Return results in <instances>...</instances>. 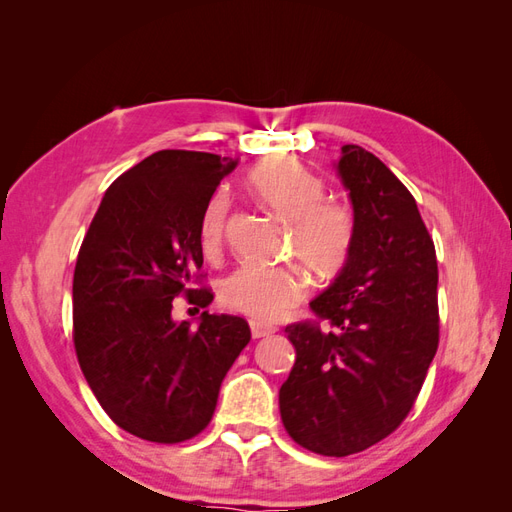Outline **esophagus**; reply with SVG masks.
I'll return each instance as SVG.
<instances>
[{
    "mask_svg": "<svg viewBox=\"0 0 512 512\" xmlns=\"http://www.w3.org/2000/svg\"><path fill=\"white\" fill-rule=\"evenodd\" d=\"M250 329H252V337H254V339H258V337H267V335H271V333H275V331H277L275 327H271V324L262 322V320H256V318H252V320H250Z\"/></svg>",
    "mask_w": 512,
    "mask_h": 512,
    "instance_id": "1",
    "label": "esophagus"
}]
</instances>
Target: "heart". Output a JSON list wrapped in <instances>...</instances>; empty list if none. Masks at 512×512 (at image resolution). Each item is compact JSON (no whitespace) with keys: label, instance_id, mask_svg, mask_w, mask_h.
Listing matches in <instances>:
<instances>
[{"label":"heart","instance_id":"1","mask_svg":"<svg viewBox=\"0 0 512 512\" xmlns=\"http://www.w3.org/2000/svg\"><path fill=\"white\" fill-rule=\"evenodd\" d=\"M258 203L288 224V252L318 277H331L346 265L354 243V215L342 200H329L327 185L299 162L273 158L250 173ZM226 222V203L215 196L200 222L205 256H218ZM305 294L299 267H252L232 271L220 286L224 305L260 320L280 318Z\"/></svg>","mask_w":512,"mask_h":512}]
</instances>
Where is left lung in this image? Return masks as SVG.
<instances>
[{"instance_id": "obj_1", "label": "left lung", "mask_w": 512, "mask_h": 512, "mask_svg": "<svg viewBox=\"0 0 512 512\" xmlns=\"http://www.w3.org/2000/svg\"><path fill=\"white\" fill-rule=\"evenodd\" d=\"M335 170L352 203V252L309 303L331 329L286 327L297 359L280 412L299 446L346 457L384 440L414 406L438 350V260L414 196L389 166L344 145Z\"/></svg>"}]
</instances>
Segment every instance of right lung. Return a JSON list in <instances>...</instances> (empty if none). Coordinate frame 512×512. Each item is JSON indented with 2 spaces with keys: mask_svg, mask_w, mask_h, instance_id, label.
I'll return each mask as SVG.
<instances>
[{
  "mask_svg": "<svg viewBox=\"0 0 512 512\" xmlns=\"http://www.w3.org/2000/svg\"><path fill=\"white\" fill-rule=\"evenodd\" d=\"M237 160L164 149L106 190L76 258L74 348L104 412L136 438L175 444L203 431L228 369L250 342L239 316L173 320V299L207 307L200 222Z\"/></svg>",
  "mask_w": 512,
  "mask_h": 512,
  "instance_id": "1",
  "label": "right lung"
}]
</instances>
